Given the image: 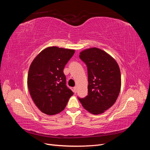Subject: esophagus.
Segmentation results:
<instances>
[{
  "label": "esophagus",
  "mask_w": 150,
  "mask_h": 150,
  "mask_svg": "<svg viewBox=\"0 0 150 150\" xmlns=\"http://www.w3.org/2000/svg\"><path fill=\"white\" fill-rule=\"evenodd\" d=\"M73 91L74 93H76L77 92V87L76 86H75V87L73 88Z\"/></svg>",
  "instance_id": "esophagus-1"
}]
</instances>
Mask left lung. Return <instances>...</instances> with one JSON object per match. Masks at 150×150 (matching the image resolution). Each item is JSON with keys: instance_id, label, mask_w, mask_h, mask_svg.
Returning a JSON list of instances; mask_svg holds the SVG:
<instances>
[{"instance_id": "8db88e82", "label": "left lung", "mask_w": 150, "mask_h": 150, "mask_svg": "<svg viewBox=\"0 0 150 150\" xmlns=\"http://www.w3.org/2000/svg\"><path fill=\"white\" fill-rule=\"evenodd\" d=\"M79 57L88 68V93L78 98L85 110L99 115L116 102L121 89V72L118 64L105 51L96 47L80 52Z\"/></svg>"}]
</instances>
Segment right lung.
<instances>
[{"label":"right lung","instance_id":"1","mask_svg":"<svg viewBox=\"0 0 150 150\" xmlns=\"http://www.w3.org/2000/svg\"><path fill=\"white\" fill-rule=\"evenodd\" d=\"M73 49L49 47L32 62L28 86L32 99L39 110L48 115L64 110L73 92L67 87L63 69L74 55Z\"/></svg>","mask_w":150,"mask_h":150}]
</instances>
